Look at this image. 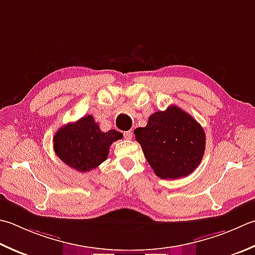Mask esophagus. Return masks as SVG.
Returning a JSON list of instances; mask_svg holds the SVG:
<instances>
[{"label":"esophagus","instance_id":"obj_1","mask_svg":"<svg viewBox=\"0 0 255 255\" xmlns=\"http://www.w3.org/2000/svg\"><path fill=\"white\" fill-rule=\"evenodd\" d=\"M124 137L126 138V139H128V140H130V139L132 138V131L129 130V131L124 132Z\"/></svg>","mask_w":255,"mask_h":255}]
</instances>
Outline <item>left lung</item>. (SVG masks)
<instances>
[{
    "mask_svg": "<svg viewBox=\"0 0 255 255\" xmlns=\"http://www.w3.org/2000/svg\"><path fill=\"white\" fill-rule=\"evenodd\" d=\"M144 157L161 179L186 177L200 164L206 134L200 124L174 105L152 114L146 127L134 129Z\"/></svg>",
    "mask_w": 255,
    "mask_h": 255,
    "instance_id": "left-lung-1",
    "label": "left lung"
}]
</instances>
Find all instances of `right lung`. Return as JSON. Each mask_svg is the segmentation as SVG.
I'll list each match as a JSON object with an SVG mask.
<instances>
[{
	"label": "right lung",
	"instance_id": "obj_1",
	"mask_svg": "<svg viewBox=\"0 0 255 255\" xmlns=\"http://www.w3.org/2000/svg\"><path fill=\"white\" fill-rule=\"evenodd\" d=\"M123 138L115 129L104 132L91 115L65 125L53 138L54 150L61 160L79 172L91 171L106 160L111 144Z\"/></svg>",
	"mask_w": 255,
	"mask_h": 255
}]
</instances>
